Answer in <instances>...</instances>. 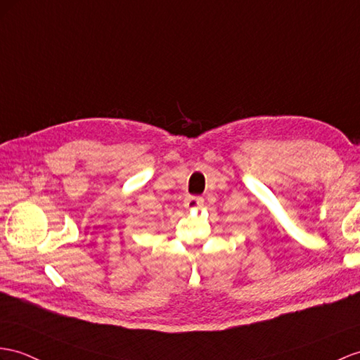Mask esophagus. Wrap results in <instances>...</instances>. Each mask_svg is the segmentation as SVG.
<instances>
[{"label":"esophagus","instance_id":"esophagus-1","mask_svg":"<svg viewBox=\"0 0 360 360\" xmlns=\"http://www.w3.org/2000/svg\"><path fill=\"white\" fill-rule=\"evenodd\" d=\"M201 205H203V198H201V197L191 195V197H186V200H185V207H186V209L200 207Z\"/></svg>","mask_w":360,"mask_h":360}]
</instances>
